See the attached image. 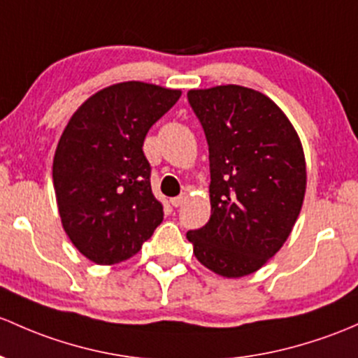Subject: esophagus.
<instances>
[{"label": "esophagus", "instance_id": "1", "mask_svg": "<svg viewBox=\"0 0 358 358\" xmlns=\"http://www.w3.org/2000/svg\"><path fill=\"white\" fill-rule=\"evenodd\" d=\"M187 199H189V197H187V194H182V195H178V197L169 199V202H171L173 208H180V206H182V204H185Z\"/></svg>", "mask_w": 358, "mask_h": 358}]
</instances>
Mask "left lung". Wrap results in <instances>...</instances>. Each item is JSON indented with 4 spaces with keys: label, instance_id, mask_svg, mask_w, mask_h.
Masks as SVG:
<instances>
[{
    "label": "left lung",
    "instance_id": "left-lung-1",
    "mask_svg": "<svg viewBox=\"0 0 358 358\" xmlns=\"http://www.w3.org/2000/svg\"><path fill=\"white\" fill-rule=\"evenodd\" d=\"M209 145L210 217L187 233L202 266L223 278L255 273L283 247L302 209L307 166L283 110L259 90L187 92Z\"/></svg>",
    "mask_w": 358,
    "mask_h": 358
}]
</instances>
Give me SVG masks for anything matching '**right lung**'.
<instances>
[{
    "label": "right lung",
    "instance_id": "add662e5",
    "mask_svg": "<svg viewBox=\"0 0 358 358\" xmlns=\"http://www.w3.org/2000/svg\"><path fill=\"white\" fill-rule=\"evenodd\" d=\"M180 96V89L120 82L92 94L66 123L52 159V185L63 229L89 261H127L163 221L142 145Z\"/></svg>",
    "mask_w": 358,
    "mask_h": 358
}]
</instances>
